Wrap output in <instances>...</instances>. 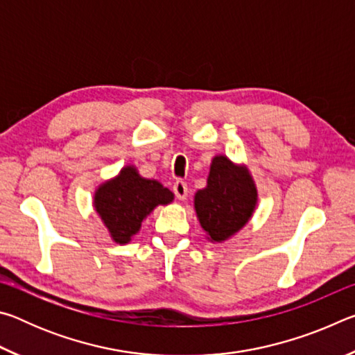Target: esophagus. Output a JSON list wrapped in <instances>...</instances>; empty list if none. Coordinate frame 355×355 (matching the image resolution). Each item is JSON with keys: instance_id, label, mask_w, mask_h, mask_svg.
<instances>
[{"instance_id": "34e87169", "label": "esophagus", "mask_w": 355, "mask_h": 355, "mask_svg": "<svg viewBox=\"0 0 355 355\" xmlns=\"http://www.w3.org/2000/svg\"><path fill=\"white\" fill-rule=\"evenodd\" d=\"M173 194L178 200H186V197H188V184L182 180H177L175 183H173Z\"/></svg>"}]
</instances>
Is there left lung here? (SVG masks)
<instances>
[{"label": "left lung", "instance_id": "8db88e82", "mask_svg": "<svg viewBox=\"0 0 355 355\" xmlns=\"http://www.w3.org/2000/svg\"><path fill=\"white\" fill-rule=\"evenodd\" d=\"M258 192L248 167L214 156L207 188L196 192L194 208L211 243H222L248 224L255 211Z\"/></svg>", "mask_w": 355, "mask_h": 355}]
</instances>
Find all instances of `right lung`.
Segmentation results:
<instances>
[{"mask_svg": "<svg viewBox=\"0 0 355 355\" xmlns=\"http://www.w3.org/2000/svg\"><path fill=\"white\" fill-rule=\"evenodd\" d=\"M172 200L173 194L159 182L141 177L135 166H125L117 177L98 186L94 207L112 241L127 244L156 207Z\"/></svg>", "mask_w": 355, "mask_h": 355, "instance_id": "obj_1", "label": "right lung"}]
</instances>
